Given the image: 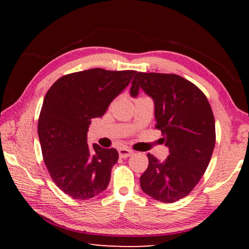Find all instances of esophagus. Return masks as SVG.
Instances as JSON below:
<instances>
[{
  "label": "esophagus",
  "instance_id": "34e87169",
  "mask_svg": "<svg viewBox=\"0 0 249 249\" xmlns=\"http://www.w3.org/2000/svg\"><path fill=\"white\" fill-rule=\"evenodd\" d=\"M119 155H120L121 158H127V157H129V156L133 155V150H130L128 148H125V147H123V148L119 149Z\"/></svg>",
  "mask_w": 249,
  "mask_h": 249
}]
</instances>
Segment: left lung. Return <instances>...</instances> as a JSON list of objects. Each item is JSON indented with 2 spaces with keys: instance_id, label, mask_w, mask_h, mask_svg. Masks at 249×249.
<instances>
[{
  "instance_id": "left-lung-1",
  "label": "left lung",
  "mask_w": 249,
  "mask_h": 249,
  "mask_svg": "<svg viewBox=\"0 0 249 249\" xmlns=\"http://www.w3.org/2000/svg\"><path fill=\"white\" fill-rule=\"evenodd\" d=\"M155 104L156 127L169 148L165 161L148 154V168L141 188L153 199L172 203L187 196L209 166L215 145V122L206 96L192 82L177 74L137 72L130 87Z\"/></svg>"
}]
</instances>
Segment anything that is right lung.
<instances>
[{
  "label": "right lung",
  "mask_w": 249,
  "mask_h": 249,
  "mask_svg": "<svg viewBox=\"0 0 249 249\" xmlns=\"http://www.w3.org/2000/svg\"><path fill=\"white\" fill-rule=\"evenodd\" d=\"M136 71L89 69L64 75L44 99L38 137L53 182L75 200L91 199L107 188L119 153L88 145L91 120L101 117L132 81Z\"/></svg>",
  "instance_id": "1"
}]
</instances>
